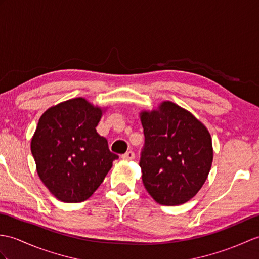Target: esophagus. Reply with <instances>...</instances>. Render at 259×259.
Returning <instances> with one entry per match:
<instances>
[{"label":"esophagus","instance_id":"esophagus-1","mask_svg":"<svg viewBox=\"0 0 259 259\" xmlns=\"http://www.w3.org/2000/svg\"><path fill=\"white\" fill-rule=\"evenodd\" d=\"M121 158L125 161H131V160H134L136 158V154H135L134 151H128V152H125L124 154H122Z\"/></svg>","mask_w":259,"mask_h":259}]
</instances>
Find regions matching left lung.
Wrapping results in <instances>:
<instances>
[{
    "mask_svg": "<svg viewBox=\"0 0 259 259\" xmlns=\"http://www.w3.org/2000/svg\"><path fill=\"white\" fill-rule=\"evenodd\" d=\"M144 144L139 165L148 193L162 205H180L195 196L213 161L211 135L183 108L164 101L141 113Z\"/></svg>",
    "mask_w": 259,
    "mask_h": 259,
    "instance_id": "left-lung-1",
    "label": "left lung"
}]
</instances>
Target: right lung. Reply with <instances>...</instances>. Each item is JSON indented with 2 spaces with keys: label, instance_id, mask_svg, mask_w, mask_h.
<instances>
[{
  "label": "right lung",
  "instance_id": "obj_1",
  "mask_svg": "<svg viewBox=\"0 0 259 259\" xmlns=\"http://www.w3.org/2000/svg\"><path fill=\"white\" fill-rule=\"evenodd\" d=\"M100 118L99 108L83 98L61 102L39 118L31 151L39 179L59 201H86L119 158L96 131Z\"/></svg>",
  "mask_w": 259,
  "mask_h": 259
}]
</instances>
